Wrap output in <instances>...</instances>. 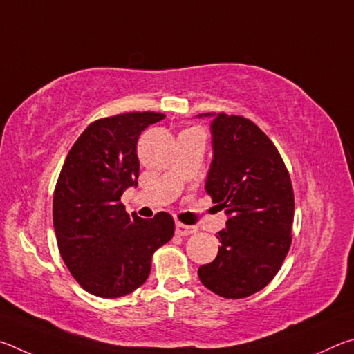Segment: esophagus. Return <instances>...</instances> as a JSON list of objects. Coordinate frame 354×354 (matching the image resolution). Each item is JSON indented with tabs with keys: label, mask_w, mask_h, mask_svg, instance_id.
Segmentation results:
<instances>
[{
	"label": "esophagus",
	"mask_w": 354,
	"mask_h": 354,
	"mask_svg": "<svg viewBox=\"0 0 354 354\" xmlns=\"http://www.w3.org/2000/svg\"><path fill=\"white\" fill-rule=\"evenodd\" d=\"M175 232L178 236H190V234H194V232H196V226L176 223L175 225Z\"/></svg>",
	"instance_id": "34e87169"
}]
</instances>
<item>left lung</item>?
<instances>
[{"mask_svg": "<svg viewBox=\"0 0 354 354\" xmlns=\"http://www.w3.org/2000/svg\"><path fill=\"white\" fill-rule=\"evenodd\" d=\"M211 118L212 162L206 192L225 209L217 232L218 254L198 268L209 290L245 298L263 289L283 266L290 247L293 190L277 147L253 122L226 113Z\"/></svg>", "mask_w": 354, "mask_h": 354, "instance_id": "8db88e82", "label": "left lung"}]
</instances>
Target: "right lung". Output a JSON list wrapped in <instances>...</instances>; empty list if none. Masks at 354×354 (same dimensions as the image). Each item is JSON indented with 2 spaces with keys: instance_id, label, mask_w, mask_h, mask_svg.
Listing matches in <instances>:
<instances>
[{
  "instance_id": "1",
  "label": "right lung",
  "mask_w": 354,
  "mask_h": 354,
  "mask_svg": "<svg viewBox=\"0 0 354 354\" xmlns=\"http://www.w3.org/2000/svg\"><path fill=\"white\" fill-rule=\"evenodd\" d=\"M165 118L129 112L101 118L84 129L67 154L53 198L57 247L84 290L118 298L145 283L151 256L173 237L167 212L145 220L128 215L120 196L139 178L137 140Z\"/></svg>"
}]
</instances>
